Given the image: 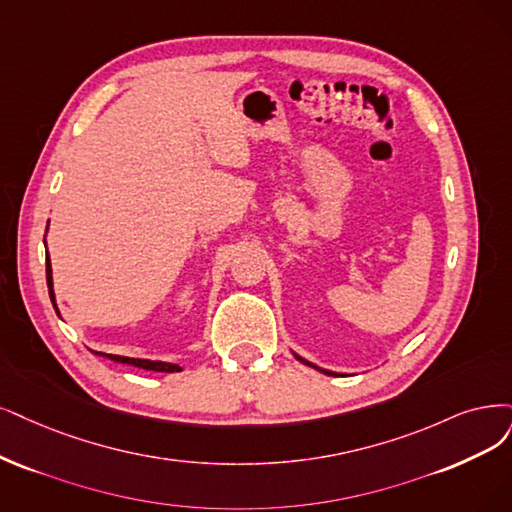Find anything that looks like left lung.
Returning a JSON list of instances; mask_svg holds the SVG:
<instances>
[{"mask_svg": "<svg viewBox=\"0 0 512 512\" xmlns=\"http://www.w3.org/2000/svg\"><path fill=\"white\" fill-rule=\"evenodd\" d=\"M295 358H297V361H301V363H304V365H308V367H314V369H318V371H323V373H327V375H337V373H333V371H327V369H320V367H316V365L308 363V361H306V358H301V356H297V354H295Z\"/></svg>", "mask_w": 512, "mask_h": 512, "instance_id": "obj_1", "label": "left lung"}]
</instances>
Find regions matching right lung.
Returning <instances> with one entry per match:
<instances>
[{
  "label": "right lung",
  "instance_id": "obj_1",
  "mask_svg": "<svg viewBox=\"0 0 512 512\" xmlns=\"http://www.w3.org/2000/svg\"><path fill=\"white\" fill-rule=\"evenodd\" d=\"M46 280H48V291H50V299L54 304V291H52V266H50V257H46ZM54 310L56 314H59V308H56L54 304ZM99 356H105L109 358V361L113 363H122V365H132L137 369H145V371H160V373H175V371H181L179 365H173V363H162V361H147V358H128V356H116V354H103V352H97Z\"/></svg>",
  "mask_w": 512,
  "mask_h": 512
}]
</instances>
